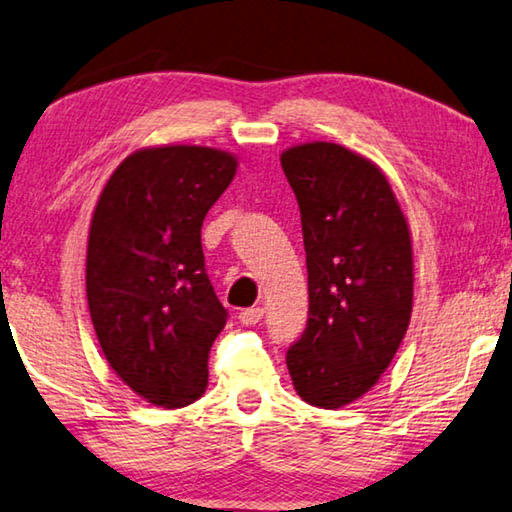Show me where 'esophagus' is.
Listing matches in <instances>:
<instances>
[{
	"mask_svg": "<svg viewBox=\"0 0 512 512\" xmlns=\"http://www.w3.org/2000/svg\"><path fill=\"white\" fill-rule=\"evenodd\" d=\"M263 315H265V310H263L261 306H251V308L240 310L238 319H240V324H242V326H256L258 321L263 319Z\"/></svg>",
	"mask_w": 512,
	"mask_h": 512,
	"instance_id": "esophagus-1",
	"label": "esophagus"
}]
</instances>
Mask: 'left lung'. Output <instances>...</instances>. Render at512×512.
I'll list each match as a JSON object with an SVG mask.
<instances>
[{"instance_id": "1", "label": "left lung", "mask_w": 512, "mask_h": 512, "mask_svg": "<svg viewBox=\"0 0 512 512\" xmlns=\"http://www.w3.org/2000/svg\"><path fill=\"white\" fill-rule=\"evenodd\" d=\"M281 166L301 211L310 299L285 362L303 400L339 409L380 380L407 333L409 227L382 170L344 146L303 143Z\"/></svg>"}]
</instances>
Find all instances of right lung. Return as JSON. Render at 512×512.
I'll use <instances>...</instances> for the list:
<instances>
[{
    "label": "right lung",
    "mask_w": 512,
    "mask_h": 512,
    "mask_svg": "<svg viewBox=\"0 0 512 512\" xmlns=\"http://www.w3.org/2000/svg\"><path fill=\"white\" fill-rule=\"evenodd\" d=\"M229 152H132L107 179L87 242V303L114 373L157 407H186L209 380L229 312L204 267L202 222L236 175Z\"/></svg>",
    "instance_id": "1"
}]
</instances>
